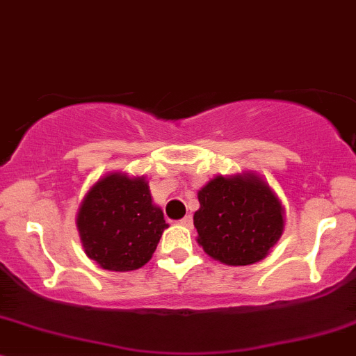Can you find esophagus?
I'll use <instances>...</instances> for the list:
<instances>
[{
    "label": "esophagus",
    "mask_w": 356,
    "mask_h": 356,
    "mask_svg": "<svg viewBox=\"0 0 356 356\" xmlns=\"http://www.w3.org/2000/svg\"><path fill=\"white\" fill-rule=\"evenodd\" d=\"M179 225H181V226H185V228H192V225H193V219H192V216H185V218H183L181 221H179Z\"/></svg>",
    "instance_id": "esophagus-1"
}]
</instances>
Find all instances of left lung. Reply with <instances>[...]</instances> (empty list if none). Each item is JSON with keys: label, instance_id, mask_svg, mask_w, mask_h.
I'll return each instance as SVG.
<instances>
[{"label": "left lung", "instance_id": "left-lung-1", "mask_svg": "<svg viewBox=\"0 0 356 356\" xmlns=\"http://www.w3.org/2000/svg\"><path fill=\"white\" fill-rule=\"evenodd\" d=\"M199 202L193 214L197 241L228 266L259 262L283 233V205L254 175L214 178L199 192Z\"/></svg>", "mask_w": 356, "mask_h": 356}]
</instances>
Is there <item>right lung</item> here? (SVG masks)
<instances>
[{
	"label": "right lung",
	"instance_id": "obj_1",
	"mask_svg": "<svg viewBox=\"0 0 356 356\" xmlns=\"http://www.w3.org/2000/svg\"><path fill=\"white\" fill-rule=\"evenodd\" d=\"M76 228L87 257L102 269L123 273L151 260L168 225L144 178L115 173L89 190Z\"/></svg>",
	"mask_w": 356,
	"mask_h": 356
}]
</instances>
